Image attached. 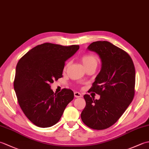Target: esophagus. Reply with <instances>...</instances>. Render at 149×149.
<instances>
[{
	"mask_svg": "<svg viewBox=\"0 0 149 149\" xmlns=\"http://www.w3.org/2000/svg\"><path fill=\"white\" fill-rule=\"evenodd\" d=\"M74 96H75V97H76V98H79V97H82V95L80 93H79V92H74Z\"/></svg>",
	"mask_w": 149,
	"mask_h": 149,
	"instance_id": "esophagus-1",
	"label": "esophagus"
}]
</instances>
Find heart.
Here are the masks:
<instances>
[{
  "label": "heart",
  "mask_w": 149,
  "mask_h": 149,
  "mask_svg": "<svg viewBox=\"0 0 149 149\" xmlns=\"http://www.w3.org/2000/svg\"><path fill=\"white\" fill-rule=\"evenodd\" d=\"M81 61L84 67L87 69L90 67H92V66L97 67L98 62H99V59L96 56L93 54H85L81 57ZM68 65V64L65 66V69L67 67Z\"/></svg>",
  "instance_id": "obj_1"
}]
</instances>
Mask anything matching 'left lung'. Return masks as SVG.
Listing matches in <instances>:
<instances>
[{"mask_svg":"<svg viewBox=\"0 0 149 149\" xmlns=\"http://www.w3.org/2000/svg\"><path fill=\"white\" fill-rule=\"evenodd\" d=\"M87 49L97 53L102 63L90 88L100 95V99L84 95L86 106L81 117L88 127L102 130L116 123L133 99L134 65L127 52L106 41L91 43Z\"/></svg>","mask_w":149,"mask_h":149,"instance_id":"8db88e82","label":"left lung"}]
</instances>
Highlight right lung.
I'll return each mask as SVG.
<instances>
[{
  "label": "right lung",
  "mask_w": 149,
  "mask_h": 149,
  "mask_svg": "<svg viewBox=\"0 0 149 149\" xmlns=\"http://www.w3.org/2000/svg\"><path fill=\"white\" fill-rule=\"evenodd\" d=\"M79 49L75 45L45 43L30 50L18 62L14 81L18 102L25 115L38 127L55 125L74 99L71 90L65 88L54 93L50 84L63 77L65 61Z\"/></svg>",
  "instance_id": "obj_1"
}]
</instances>
